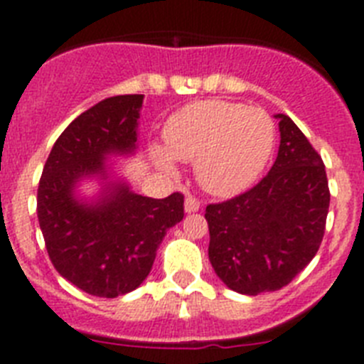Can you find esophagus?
Wrapping results in <instances>:
<instances>
[{"instance_id":"obj_1","label":"esophagus","mask_w":364,"mask_h":364,"mask_svg":"<svg viewBox=\"0 0 364 364\" xmlns=\"http://www.w3.org/2000/svg\"><path fill=\"white\" fill-rule=\"evenodd\" d=\"M184 210L186 213H195V211L200 210V202H198L197 198H193L191 195H188L184 202Z\"/></svg>"}]
</instances>
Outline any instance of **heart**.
Returning <instances> with one entry per match:
<instances>
[{
  "label": "heart",
  "mask_w": 364,
  "mask_h": 364,
  "mask_svg": "<svg viewBox=\"0 0 364 364\" xmlns=\"http://www.w3.org/2000/svg\"><path fill=\"white\" fill-rule=\"evenodd\" d=\"M164 144L151 147V159L166 173L178 162H195V176L204 191L231 197L255 182L275 146V125L259 107L226 100H202L164 125Z\"/></svg>",
  "instance_id": "b5f03b06"
}]
</instances>
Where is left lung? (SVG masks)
I'll return each mask as SVG.
<instances>
[{
  "label": "left lung",
  "instance_id": "1",
  "mask_svg": "<svg viewBox=\"0 0 364 364\" xmlns=\"http://www.w3.org/2000/svg\"><path fill=\"white\" fill-rule=\"evenodd\" d=\"M277 159L268 175L239 197L205 208L210 262L230 290L259 295L310 264L326 226L330 191L317 151L286 114Z\"/></svg>",
  "mask_w": 364,
  "mask_h": 364
}]
</instances>
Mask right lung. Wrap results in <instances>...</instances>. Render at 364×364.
I'll return each mask as SVG.
<instances>
[{
    "mask_svg": "<svg viewBox=\"0 0 364 364\" xmlns=\"http://www.w3.org/2000/svg\"><path fill=\"white\" fill-rule=\"evenodd\" d=\"M144 95L111 96L82 112L53 146L38 186V220L50 262L89 295L136 290L153 268L166 231L184 218V195L142 197L105 160L136 151ZM85 179L102 186L85 199Z\"/></svg>",
    "mask_w": 364,
    "mask_h": 364,
    "instance_id": "obj_1",
    "label": "right lung"
}]
</instances>
